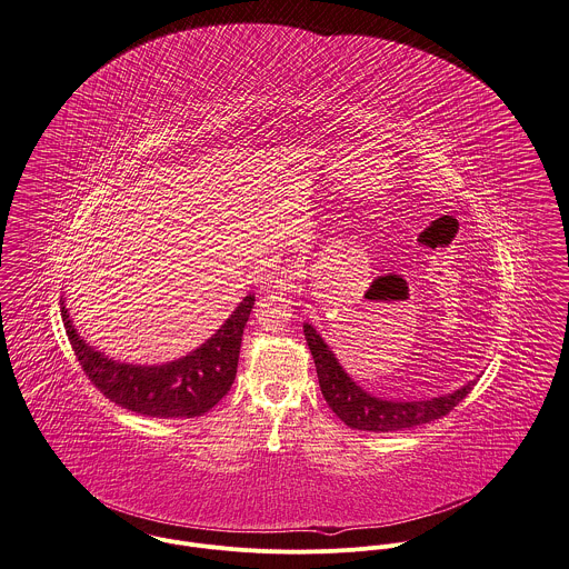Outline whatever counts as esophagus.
<instances>
[{"label": "esophagus", "mask_w": 569, "mask_h": 569, "mask_svg": "<svg viewBox=\"0 0 569 569\" xmlns=\"http://www.w3.org/2000/svg\"><path fill=\"white\" fill-rule=\"evenodd\" d=\"M299 283H301V270L297 266H286L279 270L274 288L279 292H297Z\"/></svg>", "instance_id": "esophagus-1"}]
</instances>
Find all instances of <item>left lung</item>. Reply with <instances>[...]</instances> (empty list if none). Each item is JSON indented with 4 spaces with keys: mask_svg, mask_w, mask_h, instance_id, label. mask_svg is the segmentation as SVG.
<instances>
[{
    "mask_svg": "<svg viewBox=\"0 0 569 569\" xmlns=\"http://www.w3.org/2000/svg\"><path fill=\"white\" fill-rule=\"evenodd\" d=\"M303 332L317 365V376L326 402L347 427L358 431L387 433L440 420L442 416L451 413L475 387V380H470L453 393L431 400H382L367 393L347 376L328 342L321 339V335H317L310 323H303Z\"/></svg>",
    "mask_w": 569,
    "mask_h": 569,
    "instance_id": "1",
    "label": "left lung"
}]
</instances>
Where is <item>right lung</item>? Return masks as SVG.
Segmentation results:
<instances>
[{
    "instance_id": "1",
    "label": "right lung",
    "mask_w": 569,
    "mask_h": 569,
    "mask_svg": "<svg viewBox=\"0 0 569 569\" xmlns=\"http://www.w3.org/2000/svg\"><path fill=\"white\" fill-rule=\"evenodd\" d=\"M252 306L254 295L243 297L209 341L164 365L116 362L79 337L63 301L61 317L86 376L106 398L149 418H198L227 396L234 380L241 337Z\"/></svg>"
}]
</instances>
